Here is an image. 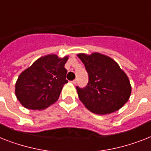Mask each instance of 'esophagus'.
Listing matches in <instances>:
<instances>
[{
  "label": "esophagus",
  "mask_w": 151,
  "mask_h": 151,
  "mask_svg": "<svg viewBox=\"0 0 151 151\" xmlns=\"http://www.w3.org/2000/svg\"><path fill=\"white\" fill-rule=\"evenodd\" d=\"M71 83H72V84H76V83H77V79H75V80H73V81H72Z\"/></svg>",
  "instance_id": "esophagus-1"
}]
</instances>
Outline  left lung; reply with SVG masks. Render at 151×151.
<instances>
[{
  "instance_id": "left-lung-1",
  "label": "left lung",
  "mask_w": 151,
  "mask_h": 151,
  "mask_svg": "<svg viewBox=\"0 0 151 151\" xmlns=\"http://www.w3.org/2000/svg\"><path fill=\"white\" fill-rule=\"evenodd\" d=\"M88 74L83 88L76 87L82 103L96 114H110L127 103L131 94L127 75L112 59L99 52L78 55Z\"/></svg>"
}]
</instances>
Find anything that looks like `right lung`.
I'll return each instance as SVG.
<instances>
[{"label":"right lung","mask_w":151,"mask_h":151,"mask_svg":"<svg viewBox=\"0 0 151 151\" xmlns=\"http://www.w3.org/2000/svg\"><path fill=\"white\" fill-rule=\"evenodd\" d=\"M68 56L59 58L48 55L38 59L24 70L15 84V95L26 109L41 110L58 100L66 79L67 70L64 65Z\"/></svg>","instance_id":"add662e5"}]
</instances>
